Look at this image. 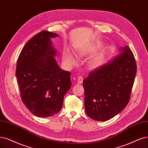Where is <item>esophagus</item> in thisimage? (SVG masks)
<instances>
[{"label": "esophagus", "mask_w": 148, "mask_h": 148, "mask_svg": "<svg viewBox=\"0 0 148 148\" xmlns=\"http://www.w3.org/2000/svg\"><path fill=\"white\" fill-rule=\"evenodd\" d=\"M83 78L82 77V76H79L77 79V83L79 84H81L83 83Z\"/></svg>", "instance_id": "1"}]
</instances>
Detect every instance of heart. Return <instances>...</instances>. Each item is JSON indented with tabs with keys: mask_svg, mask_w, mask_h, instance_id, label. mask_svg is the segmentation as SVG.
Returning <instances> with one entry per match:
<instances>
[{
	"mask_svg": "<svg viewBox=\"0 0 148 148\" xmlns=\"http://www.w3.org/2000/svg\"><path fill=\"white\" fill-rule=\"evenodd\" d=\"M79 54L81 56L83 55V53H79ZM63 60H64V62L69 66H73L76 64V60L74 56L70 53H69V52L65 53L64 54ZM100 62H101L100 57H97L92 59H91L89 62L88 65H89V67L90 69H94L100 65Z\"/></svg>",
	"mask_w": 148,
	"mask_h": 148,
	"instance_id": "1",
	"label": "heart"
}]
</instances>
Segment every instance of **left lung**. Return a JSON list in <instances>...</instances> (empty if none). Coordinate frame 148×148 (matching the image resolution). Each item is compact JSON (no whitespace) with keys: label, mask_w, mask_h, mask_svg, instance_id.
I'll return each mask as SVG.
<instances>
[{"label":"left lung","mask_w":148,"mask_h":148,"mask_svg":"<svg viewBox=\"0 0 148 148\" xmlns=\"http://www.w3.org/2000/svg\"><path fill=\"white\" fill-rule=\"evenodd\" d=\"M106 64L96 68L83 80L86 113L89 118L105 121L128 104L136 73L133 53L128 46Z\"/></svg>","instance_id":"obj_1"}]
</instances>
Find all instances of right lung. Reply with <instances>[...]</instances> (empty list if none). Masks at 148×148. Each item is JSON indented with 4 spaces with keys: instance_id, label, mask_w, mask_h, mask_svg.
I'll return each mask as SVG.
<instances>
[{
    "instance_id": "obj_1",
    "label": "right lung",
    "mask_w": 148,
    "mask_h": 148,
    "mask_svg": "<svg viewBox=\"0 0 148 148\" xmlns=\"http://www.w3.org/2000/svg\"><path fill=\"white\" fill-rule=\"evenodd\" d=\"M57 34L38 33L25 45L17 61L16 76L24 104L35 116H52L60 111L71 88V73L61 69L54 56L52 38Z\"/></svg>"
}]
</instances>
